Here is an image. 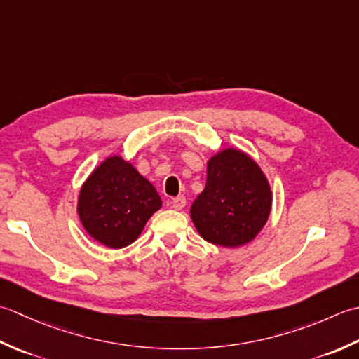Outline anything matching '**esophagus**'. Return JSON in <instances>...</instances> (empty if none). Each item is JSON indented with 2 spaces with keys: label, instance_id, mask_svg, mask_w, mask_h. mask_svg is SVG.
I'll return each instance as SVG.
<instances>
[{
  "label": "esophagus",
  "instance_id": "34e87169",
  "mask_svg": "<svg viewBox=\"0 0 359 359\" xmlns=\"http://www.w3.org/2000/svg\"><path fill=\"white\" fill-rule=\"evenodd\" d=\"M170 206H172L173 209L181 210L182 208L186 206V198H184V196H182V195L177 196V198H172V200H170Z\"/></svg>",
  "mask_w": 359,
  "mask_h": 359
}]
</instances>
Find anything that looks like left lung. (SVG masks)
<instances>
[{"mask_svg": "<svg viewBox=\"0 0 359 359\" xmlns=\"http://www.w3.org/2000/svg\"><path fill=\"white\" fill-rule=\"evenodd\" d=\"M271 210V189L254 161L228 149L210 158L208 181L190 208L200 236L218 246L236 248L262 231Z\"/></svg>", "mask_w": 359, "mask_h": 359, "instance_id": "obj_1", "label": "left lung"}]
</instances>
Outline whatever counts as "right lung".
I'll use <instances>...</instances> for the list:
<instances>
[{
  "instance_id": "right-lung-1",
  "label": "right lung",
  "mask_w": 359,
  "mask_h": 359,
  "mask_svg": "<svg viewBox=\"0 0 359 359\" xmlns=\"http://www.w3.org/2000/svg\"><path fill=\"white\" fill-rule=\"evenodd\" d=\"M159 208L156 189L121 156H111L86 180L77 210L93 238L119 250L133 243Z\"/></svg>"
}]
</instances>
